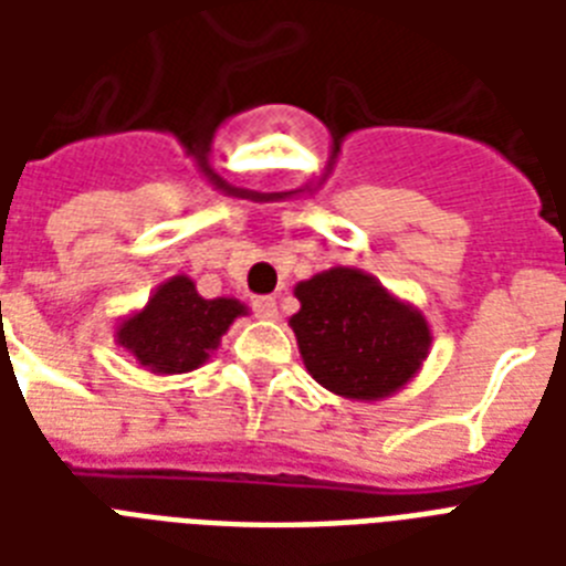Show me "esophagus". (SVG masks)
Segmentation results:
<instances>
[{"label": "esophagus", "mask_w": 566, "mask_h": 566, "mask_svg": "<svg viewBox=\"0 0 566 566\" xmlns=\"http://www.w3.org/2000/svg\"><path fill=\"white\" fill-rule=\"evenodd\" d=\"M252 308H255V314L261 319H275V317H279V308H275L273 296H258V300L252 302Z\"/></svg>", "instance_id": "obj_1"}]
</instances>
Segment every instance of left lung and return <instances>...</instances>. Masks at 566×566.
Wrapping results in <instances>:
<instances>
[{"mask_svg": "<svg viewBox=\"0 0 566 566\" xmlns=\"http://www.w3.org/2000/svg\"><path fill=\"white\" fill-rule=\"evenodd\" d=\"M291 323L305 370L335 396L378 402L399 394L429 358L422 311L358 266H332L293 287Z\"/></svg>", "mask_w": 566, "mask_h": 566, "instance_id": "1", "label": "left lung"}]
</instances>
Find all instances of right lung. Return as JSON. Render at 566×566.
Masks as SVG:
<instances>
[{
  "instance_id": "1",
  "label": "right lung",
  "mask_w": 566,
  "mask_h": 566,
  "mask_svg": "<svg viewBox=\"0 0 566 566\" xmlns=\"http://www.w3.org/2000/svg\"><path fill=\"white\" fill-rule=\"evenodd\" d=\"M247 314V305L231 296H199L193 279L179 273L158 284L144 308L119 319L114 340L137 367L155 376H179L199 370L231 323Z\"/></svg>"
}]
</instances>
